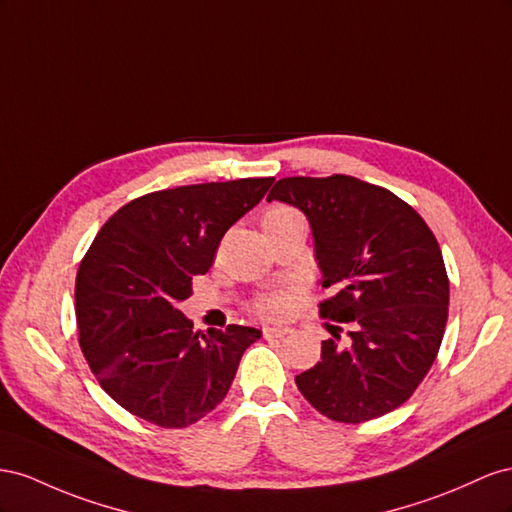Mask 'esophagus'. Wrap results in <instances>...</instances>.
Instances as JSON below:
<instances>
[{
    "mask_svg": "<svg viewBox=\"0 0 512 512\" xmlns=\"http://www.w3.org/2000/svg\"><path fill=\"white\" fill-rule=\"evenodd\" d=\"M261 334H264V339H283V337H287V334H291V330L279 328V326H266L264 330H261Z\"/></svg>",
    "mask_w": 512,
    "mask_h": 512,
    "instance_id": "obj_1",
    "label": "esophagus"
}]
</instances>
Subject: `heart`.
Returning <instances> with one entry per match:
<instances>
[{
  "instance_id": "obj_1",
  "label": "heart",
  "mask_w": 512,
  "mask_h": 512,
  "mask_svg": "<svg viewBox=\"0 0 512 512\" xmlns=\"http://www.w3.org/2000/svg\"><path fill=\"white\" fill-rule=\"evenodd\" d=\"M300 214L289 208V206H270L264 216H261V223H264V229L272 227V225H281L291 221V218H298ZM291 306H294V296L289 294V291L283 289H276V291H268V294L259 296L253 302V311L259 317H266V319H276V317H285Z\"/></svg>"
}]
</instances>
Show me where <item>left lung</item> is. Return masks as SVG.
Masks as SVG:
<instances>
[{
	"label": "left lung",
	"mask_w": 512,
	"mask_h": 512,
	"mask_svg": "<svg viewBox=\"0 0 512 512\" xmlns=\"http://www.w3.org/2000/svg\"><path fill=\"white\" fill-rule=\"evenodd\" d=\"M309 218L330 326L321 360L296 375L319 414L358 425L397 410L440 352L448 319V274L440 244L422 216L388 188L352 175L283 178L268 201ZM344 343L341 344L340 341Z\"/></svg>",
	"instance_id": "1"
}]
</instances>
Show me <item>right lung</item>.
<instances>
[{
    "instance_id": "add662e5",
    "label": "right lung",
    "mask_w": 512,
    "mask_h": 512,
    "mask_svg": "<svg viewBox=\"0 0 512 512\" xmlns=\"http://www.w3.org/2000/svg\"><path fill=\"white\" fill-rule=\"evenodd\" d=\"M274 178L156 191L102 225L75 285L81 352L109 397L163 429H184L225 399L248 326L193 330L180 302L214 264L225 231L255 208Z\"/></svg>"
}]
</instances>
